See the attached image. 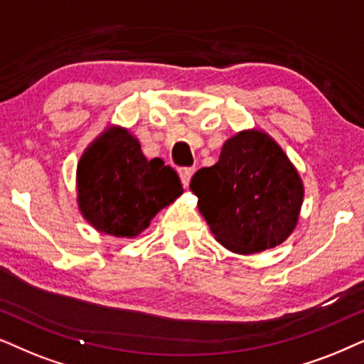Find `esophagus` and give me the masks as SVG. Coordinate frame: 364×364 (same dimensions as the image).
Returning a JSON list of instances; mask_svg holds the SVG:
<instances>
[{
	"mask_svg": "<svg viewBox=\"0 0 364 364\" xmlns=\"http://www.w3.org/2000/svg\"><path fill=\"white\" fill-rule=\"evenodd\" d=\"M178 173H179V179H181L183 186L186 188L188 185H190L193 173H195V168H179Z\"/></svg>",
	"mask_w": 364,
	"mask_h": 364,
	"instance_id": "esophagus-1",
	"label": "esophagus"
}]
</instances>
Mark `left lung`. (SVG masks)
Here are the masks:
<instances>
[{"mask_svg":"<svg viewBox=\"0 0 364 364\" xmlns=\"http://www.w3.org/2000/svg\"><path fill=\"white\" fill-rule=\"evenodd\" d=\"M190 188L218 243L240 255L283 243L296 226L304 195L283 149L256 129L228 139L218 163L198 169Z\"/></svg>","mask_w":364,"mask_h":364,"instance_id":"obj_1","label":"left lung"}]
</instances>
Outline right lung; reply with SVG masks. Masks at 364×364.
Here are the masks:
<instances>
[{
    "instance_id": "obj_1",
    "label": "right lung",
    "mask_w": 364,
    "mask_h": 364,
    "mask_svg": "<svg viewBox=\"0 0 364 364\" xmlns=\"http://www.w3.org/2000/svg\"><path fill=\"white\" fill-rule=\"evenodd\" d=\"M77 205L96 230L134 238L161 208L183 193L181 181L163 159H148L123 128H109L77 163Z\"/></svg>"
}]
</instances>
